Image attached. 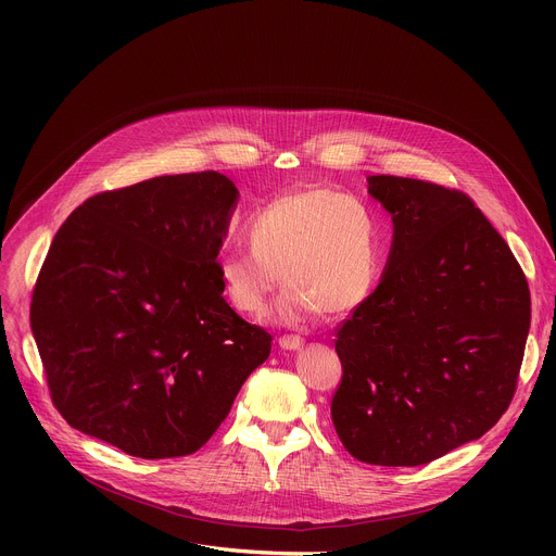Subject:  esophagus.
I'll use <instances>...</instances> for the list:
<instances>
[{
	"mask_svg": "<svg viewBox=\"0 0 556 556\" xmlns=\"http://www.w3.org/2000/svg\"><path fill=\"white\" fill-rule=\"evenodd\" d=\"M279 348L286 350V352H296V350L303 348V339H299V337H281L279 339Z\"/></svg>",
	"mask_w": 556,
	"mask_h": 556,
	"instance_id": "34e87169",
	"label": "esophagus"
}]
</instances>
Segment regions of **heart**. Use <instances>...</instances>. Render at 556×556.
<instances>
[{"instance_id":"heart-1","label":"heart","mask_w":556,"mask_h":556,"mask_svg":"<svg viewBox=\"0 0 556 556\" xmlns=\"http://www.w3.org/2000/svg\"><path fill=\"white\" fill-rule=\"evenodd\" d=\"M251 247L219 255L224 294L247 316H260L279 281L275 319L303 324L361 307L376 288L382 244L374 213L328 189H299L262 206L247 226Z\"/></svg>"}]
</instances>
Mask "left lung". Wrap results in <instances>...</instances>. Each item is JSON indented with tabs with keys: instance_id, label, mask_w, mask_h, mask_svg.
<instances>
[{
	"instance_id": "1",
	"label": "left lung",
	"mask_w": 556,
	"mask_h": 556,
	"mask_svg": "<svg viewBox=\"0 0 556 556\" xmlns=\"http://www.w3.org/2000/svg\"><path fill=\"white\" fill-rule=\"evenodd\" d=\"M391 215L380 283L339 328L332 422L361 462L420 466L482 438L508 409L530 330L528 281L459 191L369 176Z\"/></svg>"
}]
</instances>
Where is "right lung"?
Listing matches in <instances>:
<instances>
[{
    "label": "right lung",
    "mask_w": 556,
    "mask_h": 556,
    "mask_svg": "<svg viewBox=\"0 0 556 556\" xmlns=\"http://www.w3.org/2000/svg\"><path fill=\"white\" fill-rule=\"evenodd\" d=\"M237 200L217 172L161 176L86 200L59 228L30 328L70 427L144 459L217 431L273 341L222 296Z\"/></svg>",
    "instance_id": "add662e5"
}]
</instances>
